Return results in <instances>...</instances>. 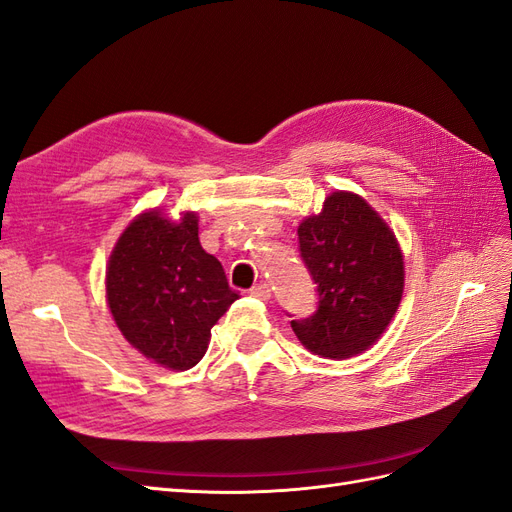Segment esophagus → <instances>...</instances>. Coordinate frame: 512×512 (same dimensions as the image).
Returning a JSON list of instances; mask_svg holds the SVG:
<instances>
[{
    "instance_id": "obj_1",
    "label": "esophagus",
    "mask_w": 512,
    "mask_h": 512,
    "mask_svg": "<svg viewBox=\"0 0 512 512\" xmlns=\"http://www.w3.org/2000/svg\"><path fill=\"white\" fill-rule=\"evenodd\" d=\"M251 296L257 300H270V285L266 281H259L251 287Z\"/></svg>"
}]
</instances>
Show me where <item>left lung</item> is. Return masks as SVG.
<instances>
[{
	"mask_svg": "<svg viewBox=\"0 0 512 512\" xmlns=\"http://www.w3.org/2000/svg\"><path fill=\"white\" fill-rule=\"evenodd\" d=\"M300 255L317 283V311L291 319L309 352L345 360L382 337L403 296V253L394 231L356 193L326 197L298 227Z\"/></svg>",
	"mask_w": 512,
	"mask_h": 512,
	"instance_id": "left-lung-1",
	"label": "left lung"
}]
</instances>
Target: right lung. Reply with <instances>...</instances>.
<instances>
[{
  "label": "right lung",
  "instance_id": "add662e5",
  "mask_svg": "<svg viewBox=\"0 0 512 512\" xmlns=\"http://www.w3.org/2000/svg\"><path fill=\"white\" fill-rule=\"evenodd\" d=\"M240 296L199 242L195 212L171 221L158 208L122 231L107 264V302L124 339L171 371L193 369L210 330Z\"/></svg>",
  "mask_w": 512,
  "mask_h": 512
}]
</instances>
